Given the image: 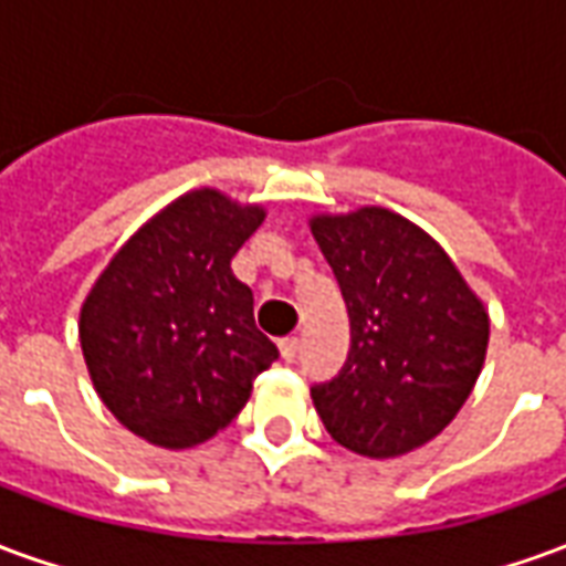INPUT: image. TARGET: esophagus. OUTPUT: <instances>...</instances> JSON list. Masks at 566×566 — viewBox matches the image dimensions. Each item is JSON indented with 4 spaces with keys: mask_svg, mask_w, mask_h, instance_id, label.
I'll list each match as a JSON object with an SVG mask.
<instances>
[{
    "mask_svg": "<svg viewBox=\"0 0 566 566\" xmlns=\"http://www.w3.org/2000/svg\"><path fill=\"white\" fill-rule=\"evenodd\" d=\"M279 352H282V357L287 364H294L296 355H300V339H296V336H287V339L279 343Z\"/></svg>",
    "mask_w": 566,
    "mask_h": 566,
    "instance_id": "esophagus-1",
    "label": "esophagus"
}]
</instances>
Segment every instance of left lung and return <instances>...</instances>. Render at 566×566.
I'll use <instances>...</instances> for the list:
<instances>
[{"instance_id":"left-lung-1","label":"left lung","mask_w":566,"mask_h":566,"mask_svg":"<svg viewBox=\"0 0 566 566\" xmlns=\"http://www.w3.org/2000/svg\"><path fill=\"white\" fill-rule=\"evenodd\" d=\"M343 287L352 348L312 388L327 433L364 458H400L442 433L482 373L485 303L437 239L381 206L312 214Z\"/></svg>"}]
</instances>
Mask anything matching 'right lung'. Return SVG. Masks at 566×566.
<instances>
[{
  "instance_id": "add662e5",
  "label": "right lung",
  "mask_w": 566,
  "mask_h": 566,
  "mask_svg": "<svg viewBox=\"0 0 566 566\" xmlns=\"http://www.w3.org/2000/svg\"><path fill=\"white\" fill-rule=\"evenodd\" d=\"M266 218L214 187L172 199L129 235L81 303L84 364L108 412L150 446L193 449L230 424L279 348L230 270Z\"/></svg>"
}]
</instances>
